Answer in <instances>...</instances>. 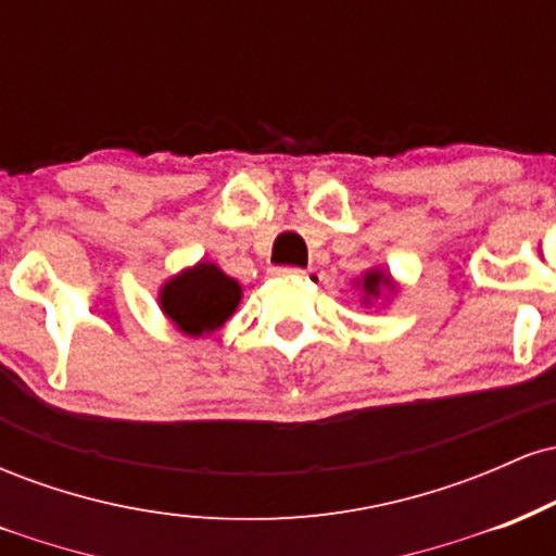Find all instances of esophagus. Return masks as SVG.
Here are the masks:
<instances>
[{
	"instance_id": "esophagus-1",
	"label": "esophagus",
	"mask_w": 556,
	"mask_h": 556,
	"mask_svg": "<svg viewBox=\"0 0 556 556\" xmlns=\"http://www.w3.org/2000/svg\"><path fill=\"white\" fill-rule=\"evenodd\" d=\"M271 277H277V279H303L305 271L295 269V266H274Z\"/></svg>"
}]
</instances>
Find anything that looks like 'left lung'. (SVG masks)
Segmentation results:
<instances>
[{"label": "left lung", "mask_w": 556, "mask_h": 556, "mask_svg": "<svg viewBox=\"0 0 556 556\" xmlns=\"http://www.w3.org/2000/svg\"><path fill=\"white\" fill-rule=\"evenodd\" d=\"M379 285H392L389 282V277L379 271H368L366 279H363V290L368 292V295H379Z\"/></svg>", "instance_id": "obj_1"}]
</instances>
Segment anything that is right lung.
I'll use <instances>...</instances> for the list:
<instances>
[{"label":"right lung","mask_w":556,"mask_h":556,"mask_svg":"<svg viewBox=\"0 0 556 556\" xmlns=\"http://www.w3.org/2000/svg\"><path fill=\"white\" fill-rule=\"evenodd\" d=\"M240 303V285L214 264H198L169 279L162 290V308L177 329L198 337L219 329Z\"/></svg>","instance_id":"obj_1"}]
</instances>
